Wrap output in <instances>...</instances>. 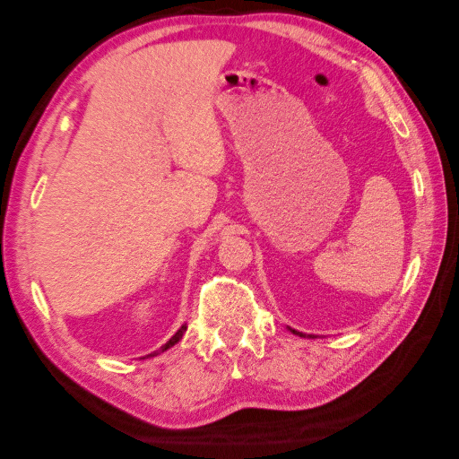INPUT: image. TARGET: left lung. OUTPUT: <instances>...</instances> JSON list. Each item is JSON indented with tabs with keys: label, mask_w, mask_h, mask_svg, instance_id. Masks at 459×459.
Wrapping results in <instances>:
<instances>
[{
	"label": "left lung",
	"mask_w": 459,
	"mask_h": 459,
	"mask_svg": "<svg viewBox=\"0 0 459 459\" xmlns=\"http://www.w3.org/2000/svg\"><path fill=\"white\" fill-rule=\"evenodd\" d=\"M289 329H290V332H292V333H295V335H300V337H305V333H303V332H297V329H292V327H289ZM309 337H313V335H309Z\"/></svg>",
	"instance_id": "left-lung-1"
}]
</instances>
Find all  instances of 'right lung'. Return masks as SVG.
<instances>
[{"label":"right lung","mask_w":459,"mask_h":459,"mask_svg":"<svg viewBox=\"0 0 459 459\" xmlns=\"http://www.w3.org/2000/svg\"><path fill=\"white\" fill-rule=\"evenodd\" d=\"M185 332H186V323H183V325L178 327V332H177L175 335H172L170 340H169L167 343H164L160 350H156V351H152V354H148V356H156V354H159V351H167L169 348H172V345H175V343H178V342H180V337H183V333H185Z\"/></svg>","instance_id":"1"}]
</instances>
